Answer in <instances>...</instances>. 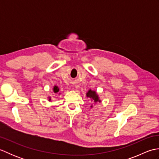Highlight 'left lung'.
I'll list each match as a JSON object with an SVG mask.
<instances>
[{
    "instance_id": "left-lung-1",
    "label": "left lung",
    "mask_w": 159,
    "mask_h": 159,
    "mask_svg": "<svg viewBox=\"0 0 159 159\" xmlns=\"http://www.w3.org/2000/svg\"><path fill=\"white\" fill-rule=\"evenodd\" d=\"M86 95L87 98H91V100H92V101L93 103L101 102V100L99 99V97L98 96V94L96 93L95 91H92V89H89L86 93ZM91 107H92V106H91Z\"/></svg>"
}]
</instances>
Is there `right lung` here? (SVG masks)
<instances>
[{
    "instance_id": "1",
    "label": "right lung",
    "mask_w": 159,
    "mask_h": 159,
    "mask_svg": "<svg viewBox=\"0 0 159 159\" xmlns=\"http://www.w3.org/2000/svg\"><path fill=\"white\" fill-rule=\"evenodd\" d=\"M53 92H54V93H58L59 92V88L57 86H54V87H53ZM51 100V98H50V97H49V101H50Z\"/></svg>"
}]
</instances>
